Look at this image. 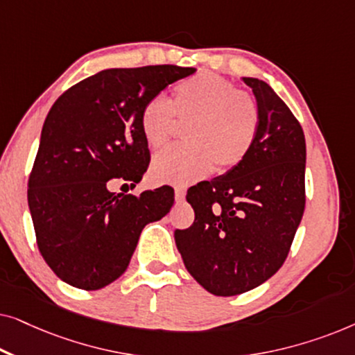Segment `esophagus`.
Segmentation results:
<instances>
[{
  "mask_svg": "<svg viewBox=\"0 0 355 355\" xmlns=\"http://www.w3.org/2000/svg\"><path fill=\"white\" fill-rule=\"evenodd\" d=\"M174 197H176V200H184V197H186V189L181 187V186H176L174 187Z\"/></svg>",
  "mask_w": 355,
  "mask_h": 355,
  "instance_id": "obj_1",
  "label": "esophagus"
}]
</instances>
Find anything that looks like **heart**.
<instances>
[{"label":"heart","instance_id":"1","mask_svg":"<svg viewBox=\"0 0 355 355\" xmlns=\"http://www.w3.org/2000/svg\"><path fill=\"white\" fill-rule=\"evenodd\" d=\"M191 121L186 142L159 153L152 176L159 182L191 184L207 176L213 166L226 173L244 162L260 128V106L255 96L215 72H198L178 82L173 103L153 96L140 113V132L152 150L171 140L176 125Z\"/></svg>","mask_w":355,"mask_h":355}]
</instances>
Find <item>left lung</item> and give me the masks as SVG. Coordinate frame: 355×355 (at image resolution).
Returning a JSON list of instances; mask_svg holds the SVG:
<instances>
[{
  "label": "left lung",
  "instance_id": "left-lung-1",
  "mask_svg": "<svg viewBox=\"0 0 355 355\" xmlns=\"http://www.w3.org/2000/svg\"><path fill=\"white\" fill-rule=\"evenodd\" d=\"M242 80L260 106L254 147L226 174L189 189L196 220L174 231L189 273L225 297L257 288L283 266L305 208L302 125L266 82Z\"/></svg>",
  "mask_w": 355,
  "mask_h": 355
}]
</instances>
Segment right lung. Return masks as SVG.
<instances>
[{
    "mask_svg": "<svg viewBox=\"0 0 355 355\" xmlns=\"http://www.w3.org/2000/svg\"><path fill=\"white\" fill-rule=\"evenodd\" d=\"M193 72L173 64L105 69L51 106L27 198L38 250L64 283L85 291L113 283L128 268L144 227L171 210V187L116 196L106 186L116 178L142 179L150 163L140 132L144 105Z\"/></svg>",
    "mask_w": 355,
    "mask_h": 355,
    "instance_id": "1",
    "label": "right lung"
}]
</instances>
